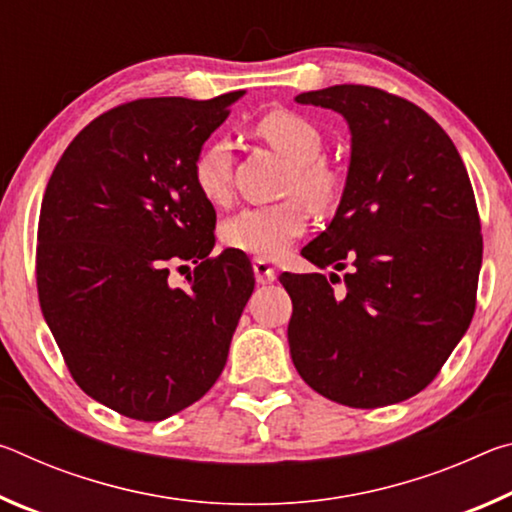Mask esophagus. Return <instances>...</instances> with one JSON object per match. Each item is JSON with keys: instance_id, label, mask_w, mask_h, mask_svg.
Listing matches in <instances>:
<instances>
[{"instance_id": "esophagus-1", "label": "esophagus", "mask_w": 512, "mask_h": 512, "mask_svg": "<svg viewBox=\"0 0 512 512\" xmlns=\"http://www.w3.org/2000/svg\"><path fill=\"white\" fill-rule=\"evenodd\" d=\"M253 271H255L257 284H271V282H275V268L271 266V262H266V259H262V257L253 259Z\"/></svg>"}]
</instances>
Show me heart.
I'll use <instances>...</instances> for the list:
<instances>
[{"label":"heart","mask_w":512,"mask_h":512,"mask_svg":"<svg viewBox=\"0 0 512 512\" xmlns=\"http://www.w3.org/2000/svg\"><path fill=\"white\" fill-rule=\"evenodd\" d=\"M259 140L291 160L287 192L300 194L311 205H329L343 187L341 171L323 158L325 135L309 117L277 108L253 126ZM192 178L205 201L223 205L232 196V151L225 140L207 142L196 153ZM307 228V210L300 198L255 205L237 212L221 225V239L230 248L257 257H280Z\"/></svg>","instance_id":"obj_1"}]
</instances>
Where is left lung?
<instances>
[{
	"mask_svg": "<svg viewBox=\"0 0 512 512\" xmlns=\"http://www.w3.org/2000/svg\"><path fill=\"white\" fill-rule=\"evenodd\" d=\"M348 119L352 158L339 210L302 257L332 273H282L300 377L352 409L427 388L476 309L483 257L474 189L454 142L415 103L370 85L302 92Z\"/></svg>",
	"mask_w": 512,
	"mask_h": 512,
	"instance_id": "obj_1",
	"label": "left lung"
}]
</instances>
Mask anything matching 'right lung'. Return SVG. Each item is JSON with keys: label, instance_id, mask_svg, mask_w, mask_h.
<instances>
[{"label": "right lung", "instance_id": "right-lung-1", "mask_svg": "<svg viewBox=\"0 0 512 512\" xmlns=\"http://www.w3.org/2000/svg\"><path fill=\"white\" fill-rule=\"evenodd\" d=\"M241 94L121 103L74 137L47 183L42 316L81 391L126 418L158 422L201 400L255 289L246 255H210L216 212L192 178ZM183 261L195 273L171 288Z\"/></svg>", "mask_w": 512, "mask_h": 512}]
</instances>
